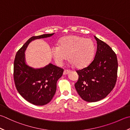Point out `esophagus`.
<instances>
[{
  "instance_id": "esophagus-1",
  "label": "esophagus",
  "mask_w": 130,
  "mask_h": 130,
  "mask_svg": "<svg viewBox=\"0 0 130 130\" xmlns=\"http://www.w3.org/2000/svg\"><path fill=\"white\" fill-rule=\"evenodd\" d=\"M70 71L69 70H65L63 71V75H67L68 74H69L70 73Z\"/></svg>"
}]
</instances>
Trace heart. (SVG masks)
<instances>
[{
    "instance_id": "b5f03b06",
    "label": "heart",
    "mask_w": 130,
    "mask_h": 130,
    "mask_svg": "<svg viewBox=\"0 0 130 130\" xmlns=\"http://www.w3.org/2000/svg\"><path fill=\"white\" fill-rule=\"evenodd\" d=\"M95 47L91 39L77 35H69L60 40L59 45H54L51 51L58 65L69 58L70 63L77 68H83L89 64L94 56Z\"/></svg>"
}]
</instances>
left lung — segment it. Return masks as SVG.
Wrapping results in <instances>:
<instances>
[{
	"instance_id": "left-lung-1",
	"label": "left lung",
	"mask_w": 130,
	"mask_h": 130,
	"mask_svg": "<svg viewBox=\"0 0 130 130\" xmlns=\"http://www.w3.org/2000/svg\"><path fill=\"white\" fill-rule=\"evenodd\" d=\"M97 51L88 67L77 70L78 80L75 87L79 95L87 102H96L106 97L113 90L117 78V55L106 43L94 36Z\"/></svg>"
}]
</instances>
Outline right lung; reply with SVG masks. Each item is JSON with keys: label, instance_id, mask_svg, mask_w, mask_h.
I'll list each match as a JSON object with an SVG mask.
<instances>
[{"label": "right lung", "instance_id": "obj_1", "mask_svg": "<svg viewBox=\"0 0 130 130\" xmlns=\"http://www.w3.org/2000/svg\"><path fill=\"white\" fill-rule=\"evenodd\" d=\"M52 34L32 37L18 51L13 65V77L18 92L26 101L35 105H44L50 103L56 91L58 79L63 69L49 63L45 67L35 69L27 65L25 52L28 45L35 39L48 38Z\"/></svg>", "mask_w": 130, "mask_h": 130}]
</instances>
